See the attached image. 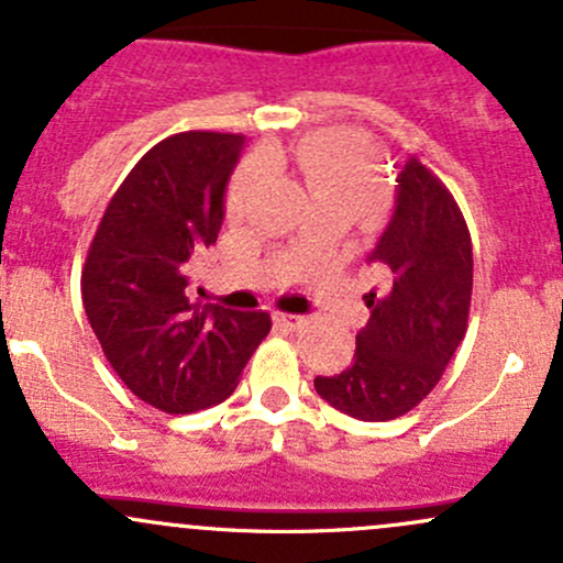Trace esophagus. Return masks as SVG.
I'll use <instances>...</instances> for the list:
<instances>
[{"instance_id":"esophagus-1","label":"esophagus","mask_w":563,"mask_h":563,"mask_svg":"<svg viewBox=\"0 0 563 563\" xmlns=\"http://www.w3.org/2000/svg\"><path fill=\"white\" fill-rule=\"evenodd\" d=\"M275 321L283 323V327H288V329H301V327H305V323H307L305 318H301V316H291V312H277Z\"/></svg>"}]
</instances>
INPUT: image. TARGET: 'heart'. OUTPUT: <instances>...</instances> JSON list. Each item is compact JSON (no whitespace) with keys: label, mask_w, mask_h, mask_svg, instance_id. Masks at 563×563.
<instances>
[{"label":"heart","mask_w":563,"mask_h":563,"mask_svg":"<svg viewBox=\"0 0 563 563\" xmlns=\"http://www.w3.org/2000/svg\"><path fill=\"white\" fill-rule=\"evenodd\" d=\"M277 158V156H272ZM291 167L307 183L318 205H351L369 212L383 199V175L377 167L372 147L358 134L345 129H327V132L307 134L288 156ZM264 156H251L242 162L232 177L227 194L229 218L245 216L258 183L266 177Z\"/></svg>","instance_id":"heart-1"}]
</instances>
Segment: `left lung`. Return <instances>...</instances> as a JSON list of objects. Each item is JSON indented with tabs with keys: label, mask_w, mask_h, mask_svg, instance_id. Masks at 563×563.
Listing matches in <instances>:
<instances>
[{
	"label": "left lung",
	"mask_w": 563,
	"mask_h": 563,
	"mask_svg": "<svg viewBox=\"0 0 563 563\" xmlns=\"http://www.w3.org/2000/svg\"><path fill=\"white\" fill-rule=\"evenodd\" d=\"M388 229L369 262L383 286L364 297L369 323L356 356L316 390L358 421H394L440 383L461 345L472 301V236L445 183L416 158L405 164Z\"/></svg>",
	"instance_id": "obj_1"
}]
</instances>
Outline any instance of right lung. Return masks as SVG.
Here are the masks:
<instances>
[{
    "label": "right lung",
    "mask_w": 563,
    "mask_h": 563,
    "mask_svg": "<svg viewBox=\"0 0 563 563\" xmlns=\"http://www.w3.org/2000/svg\"><path fill=\"white\" fill-rule=\"evenodd\" d=\"M245 134L180 132L123 177L88 245L82 307L115 375L169 416L234 394L269 334V312L188 301L199 251L218 240L223 191Z\"/></svg>",
    "instance_id": "1"
}]
</instances>
